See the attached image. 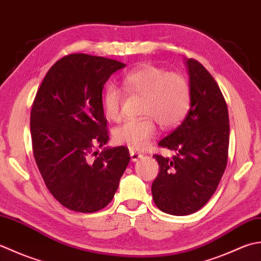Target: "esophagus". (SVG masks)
Instances as JSON below:
<instances>
[{
    "mask_svg": "<svg viewBox=\"0 0 261 261\" xmlns=\"http://www.w3.org/2000/svg\"><path fill=\"white\" fill-rule=\"evenodd\" d=\"M129 154H130V159H132V161L133 162H136L138 159H141V158H143V154H141V153H137V152H134V151H130L129 152Z\"/></svg>",
    "mask_w": 261,
    "mask_h": 261,
    "instance_id": "1",
    "label": "esophagus"
}]
</instances>
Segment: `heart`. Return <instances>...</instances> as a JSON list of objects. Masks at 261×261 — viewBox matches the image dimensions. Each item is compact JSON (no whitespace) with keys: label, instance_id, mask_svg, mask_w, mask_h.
<instances>
[{"label":"heart","instance_id":"obj_1","mask_svg":"<svg viewBox=\"0 0 261 261\" xmlns=\"http://www.w3.org/2000/svg\"><path fill=\"white\" fill-rule=\"evenodd\" d=\"M123 86L128 93L145 97L142 114L147 117L126 120L114 132L115 141L132 150H144L155 136L154 119L164 128H171L181 123L190 109L191 91L187 80L152 64H143L127 73ZM121 102V90L109 84L102 94V108L107 119L116 121L120 118Z\"/></svg>","mask_w":261,"mask_h":261}]
</instances>
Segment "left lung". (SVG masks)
<instances>
[{
	"label": "left lung",
	"mask_w": 261,
	"mask_h": 261,
	"mask_svg": "<svg viewBox=\"0 0 261 261\" xmlns=\"http://www.w3.org/2000/svg\"><path fill=\"white\" fill-rule=\"evenodd\" d=\"M185 63L190 109L181 125L159 142L175 155H153L160 169L152 184L153 200L175 216L199 211L215 193L226 168L230 136L227 106L214 77L198 61Z\"/></svg>",
	"instance_id": "1"
}]
</instances>
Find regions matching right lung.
<instances>
[{"mask_svg": "<svg viewBox=\"0 0 261 261\" xmlns=\"http://www.w3.org/2000/svg\"><path fill=\"white\" fill-rule=\"evenodd\" d=\"M126 65L87 54H71L53 65L31 109L34 156L46 187L68 210H102L118 189L129 163L125 146L103 147L109 135L102 90Z\"/></svg>", "mask_w": 261, "mask_h": 261, "instance_id": "1", "label": "right lung"}]
</instances>
